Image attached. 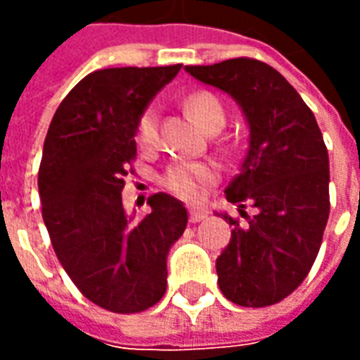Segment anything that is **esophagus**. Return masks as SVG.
<instances>
[{
  "mask_svg": "<svg viewBox=\"0 0 360 360\" xmlns=\"http://www.w3.org/2000/svg\"><path fill=\"white\" fill-rule=\"evenodd\" d=\"M206 218H208V210H206V208L193 206V208L188 210V221H191V224H198V221H202V219Z\"/></svg>",
  "mask_w": 360,
  "mask_h": 360,
  "instance_id": "34e87169",
  "label": "esophagus"
}]
</instances>
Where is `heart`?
Listing matches in <instances>:
<instances>
[{
	"label": "heart",
	"instance_id": "obj_1",
	"mask_svg": "<svg viewBox=\"0 0 360 360\" xmlns=\"http://www.w3.org/2000/svg\"><path fill=\"white\" fill-rule=\"evenodd\" d=\"M187 111L193 115L198 125L202 127L206 133H212L216 129H221L226 123V110L218 98L210 92H196L188 96ZM158 111L150 108L142 113L139 119V129L136 136L142 148H152L158 144ZM218 177V169L212 164H175L167 167L162 175V185H164L172 195L179 196L183 200H196L202 196V191L206 185H212Z\"/></svg>",
	"mask_w": 360,
	"mask_h": 360
}]
</instances>
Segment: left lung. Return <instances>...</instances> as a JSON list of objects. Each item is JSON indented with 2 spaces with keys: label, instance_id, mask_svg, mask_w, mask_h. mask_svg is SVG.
<instances>
[{
  "label": "left lung",
  "instance_id": "left-lung-1",
  "mask_svg": "<svg viewBox=\"0 0 360 360\" xmlns=\"http://www.w3.org/2000/svg\"><path fill=\"white\" fill-rule=\"evenodd\" d=\"M187 73L233 96L249 123L241 172L226 188L247 221L226 216L231 239L216 260L221 293L239 307L283 301L309 276L330 216V160L314 113L264 61L235 58ZM250 202L252 219L244 212Z\"/></svg>",
  "mask_w": 360,
  "mask_h": 360
}]
</instances>
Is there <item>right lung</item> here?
Listing matches in <instances>:
<instances>
[{"label": "right lung", "mask_w": 360, "mask_h": 360, "mask_svg": "<svg viewBox=\"0 0 360 360\" xmlns=\"http://www.w3.org/2000/svg\"><path fill=\"white\" fill-rule=\"evenodd\" d=\"M181 65L115 67L86 75L59 103L38 169L51 247L77 289L117 314L154 307L167 287L165 258L187 227L185 206L165 193L152 212L127 218L121 202L134 173V134L152 98Z\"/></svg>", "instance_id": "add662e5"}]
</instances>
